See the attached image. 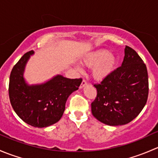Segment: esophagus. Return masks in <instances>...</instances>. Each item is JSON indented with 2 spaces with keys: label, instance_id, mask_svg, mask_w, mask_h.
<instances>
[{
  "label": "esophagus",
  "instance_id": "esophagus-1",
  "mask_svg": "<svg viewBox=\"0 0 158 158\" xmlns=\"http://www.w3.org/2000/svg\"><path fill=\"white\" fill-rule=\"evenodd\" d=\"M86 85H87V82L85 80V79H83V80H82V83H81L80 89H82L83 87H85Z\"/></svg>",
  "mask_w": 158,
  "mask_h": 158
}]
</instances>
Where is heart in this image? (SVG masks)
Listing matches in <instances>:
<instances>
[{"label": "heart", "mask_w": 158, "mask_h": 158, "mask_svg": "<svg viewBox=\"0 0 158 158\" xmlns=\"http://www.w3.org/2000/svg\"><path fill=\"white\" fill-rule=\"evenodd\" d=\"M85 66H94L92 74L98 81L103 80L114 69L116 59L112 53L107 49H98L89 54L83 61Z\"/></svg>", "instance_id": "1"}]
</instances>
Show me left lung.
Segmentation results:
<instances>
[{"label":"left lung","instance_id":"left-lung-1","mask_svg":"<svg viewBox=\"0 0 158 158\" xmlns=\"http://www.w3.org/2000/svg\"><path fill=\"white\" fill-rule=\"evenodd\" d=\"M94 86L97 89L96 98L91 104L94 117L110 126L126 125L147 102L146 65L136 51L126 46L122 66Z\"/></svg>","mask_w":158,"mask_h":158}]
</instances>
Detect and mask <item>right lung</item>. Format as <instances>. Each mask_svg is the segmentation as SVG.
Here are the masks:
<instances>
[{
	"label": "right lung",
	"mask_w": 158,
	"mask_h": 158,
	"mask_svg": "<svg viewBox=\"0 0 158 158\" xmlns=\"http://www.w3.org/2000/svg\"><path fill=\"white\" fill-rule=\"evenodd\" d=\"M33 50L25 53L14 66L10 76L9 97L16 114L36 128L56 123L63 116L69 96L78 90L82 79H68L56 75L44 83L29 85L23 77Z\"/></svg>",
	"instance_id": "1"
}]
</instances>
